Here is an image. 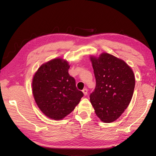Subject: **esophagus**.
<instances>
[{
    "label": "esophagus",
    "mask_w": 156,
    "mask_h": 156,
    "mask_svg": "<svg viewBox=\"0 0 156 156\" xmlns=\"http://www.w3.org/2000/svg\"><path fill=\"white\" fill-rule=\"evenodd\" d=\"M83 92L84 96H87V94H88V89L86 88H84V89L83 90Z\"/></svg>",
    "instance_id": "34e87169"
}]
</instances>
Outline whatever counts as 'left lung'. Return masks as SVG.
<instances>
[{
    "mask_svg": "<svg viewBox=\"0 0 156 156\" xmlns=\"http://www.w3.org/2000/svg\"><path fill=\"white\" fill-rule=\"evenodd\" d=\"M90 59L96 87L90 100L100 120L110 123L119 119L129 104L135 84L134 73L124 60L106 53Z\"/></svg>",
    "mask_w": 156,
    "mask_h": 156,
    "instance_id": "8db88e82",
    "label": "left lung"
}]
</instances>
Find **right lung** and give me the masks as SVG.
<instances>
[{
  "label": "right lung",
  "instance_id": "add662e5",
  "mask_svg": "<svg viewBox=\"0 0 156 156\" xmlns=\"http://www.w3.org/2000/svg\"><path fill=\"white\" fill-rule=\"evenodd\" d=\"M69 66L60 58L41 65L32 81V92L37 106L45 115L60 120L72 112L84 96L68 73Z\"/></svg>",
  "mask_w": 156,
  "mask_h": 156
}]
</instances>
